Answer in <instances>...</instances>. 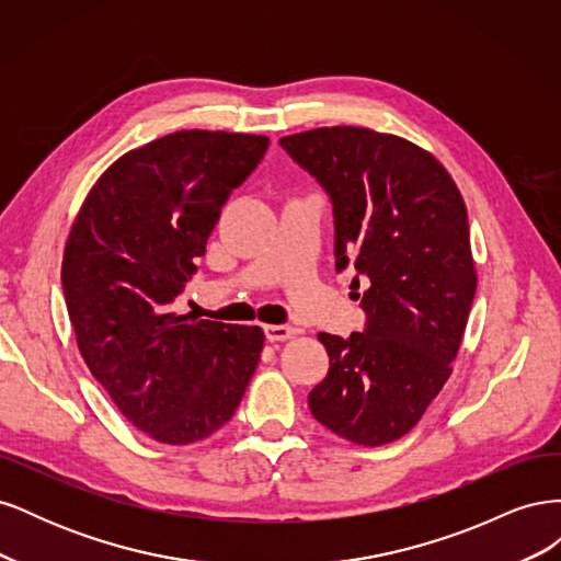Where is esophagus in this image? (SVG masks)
<instances>
[{
    "instance_id": "1",
    "label": "esophagus",
    "mask_w": 561,
    "mask_h": 561,
    "mask_svg": "<svg viewBox=\"0 0 561 561\" xmlns=\"http://www.w3.org/2000/svg\"><path fill=\"white\" fill-rule=\"evenodd\" d=\"M264 334L268 342H287V339L297 334V330L287 325H264Z\"/></svg>"
}]
</instances>
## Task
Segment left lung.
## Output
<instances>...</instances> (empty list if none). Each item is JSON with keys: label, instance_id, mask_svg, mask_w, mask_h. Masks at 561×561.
<instances>
[{"label": "left lung", "instance_id": "1", "mask_svg": "<svg viewBox=\"0 0 561 561\" xmlns=\"http://www.w3.org/2000/svg\"><path fill=\"white\" fill-rule=\"evenodd\" d=\"M280 147L332 198L336 271L353 264L367 283L365 332L318 334L330 369L311 414L353 445H388L421 421L461 348L478 287L463 196L431 151L390 133L330 126Z\"/></svg>", "mask_w": 561, "mask_h": 561}]
</instances>
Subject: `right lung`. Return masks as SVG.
<instances>
[{"label": "right lung", "mask_w": 561, "mask_h": 561, "mask_svg": "<svg viewBox=\"0 0 561 561\" xmlns=\"http://www.w3.org/2000/svg\"><path fill=\"white\" fill-rule=\"evenodd\" d=\"M266 135L178 130L98 178L62 254V293L91 375L135 428L192 445L233 416L257 369V325L192 320L173 299Z\"/></svg>", "instance_id": "1"}]
</instances>
